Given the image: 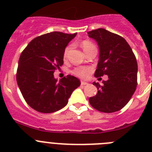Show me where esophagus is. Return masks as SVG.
<instances>
[{
    "label": "esophagus",
    "mask_w": 152,
    "mask_h": 152,
    "mask_svg": "<svg viewBox=\"0 0 152 152\" xmlns=\"http://www.w3.org/2000/svg\"><path fill=\"white\" fill-rule=\"evenodd\" d=\"M80 84L82 86H85V85H88V83L86 82V81H84V80H81V82H80Z\"/></svg>",
    "instance_id": "1"
}]
</instances>
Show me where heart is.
Returning a JSON list of instances; mask_svg holds the SVG:
<instances>
[{
  "instance_id": "1",
  "label": "heart",
  "mask_w": 152,
  "mask_h": 152,
  "mask_svg": "<svg viewBox=\"0 0 152 152\" xmlns=\"http://www.w3.org/2000/svg\"><path fill=\"white\" fill-rule=\"evenodd\" d=\"M81 47H82V49H84V52H87L88 50H89L90 49L93 48V47H95L94 45L91 42L88 41V40H84L81 42ZM70 49V46H68L65 48L64 51V54H63V56L64 58L67 57L68 53V51ZM93 71H94V68L91 66H79L77 67V68H75V69L72 71V73L73 75H75V76H77V77H80V78H88L89 77L91 74L92 73Z\"/></svg>"
}]
</instances>
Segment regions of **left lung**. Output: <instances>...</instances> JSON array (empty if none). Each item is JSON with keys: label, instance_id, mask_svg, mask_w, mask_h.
I'll return each instance as SVG.
<instances>
[{"label": "left lung", "instance_id": "obj_1", "mask_svg": "<svg viewBox=\"0 0 152 152\" xmlns=\"http://www.w3.org/2000/svg\"><path fill=\"white\" fill-rule=\"evenodd\" d=\"M88 34L96 40L100 49L94 76L100 79L108 75V80H103V85L93 83L98 91L89 98L90 103L100 112L110 113L120 110L136 90V58L128 42L119 35L102 28L90 31Z\"/></svg>", "mask_w": 152, "mask_h": 152}]
</instances>
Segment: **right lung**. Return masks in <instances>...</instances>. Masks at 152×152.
<instances>
[{"mask_svg": "<svg viewBox=\"0 0 152 152\" xmlns=\"http://www.w3.org/2000/svg\"><path fill=\"white\" fill-rule=\"evenodd\" d=\"M77 33L52 32L33 39L19 59L17 81L30 107L51 113L67 105L74 90L80 85L77 77L68 75L58 82L54 72L64 63L65 47Z\"/></svg>", "mask_w": 152, "mask_h": 152, "instance_id": "1", "label": "right lung"}]
</instances>
